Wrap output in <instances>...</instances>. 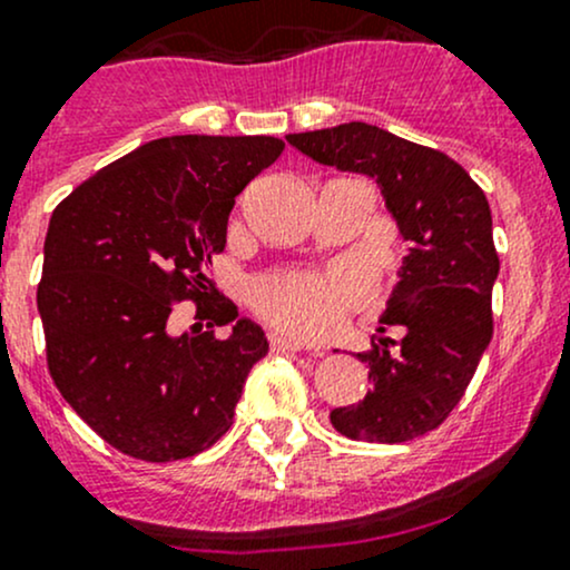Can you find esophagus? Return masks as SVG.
Returning <instances> with one entry per match:
<instances>
[{
	"label": "esophagus",
	"instance_id": "obj_1",
	"mask_svg": "<svg viewBox=\"0 0 570 570\" xmlns=\"http://www.w3.org/2000/svg\"><path fill=\"white\" fill-rule=\"evenodd\" d=\"M268 345H272V351H304V345L298 340H291V336H283V334H268ZM315 356H323V351H315Z\"/></svg>",
	"mask_w": 570,
	"mask_h": 570
}]
</instances>
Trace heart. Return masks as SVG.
I'll use <instances>...</instances> for the list:
<instances>
[{"label":"heart","mask_w":570,"mask_h":570,"mask_svg":"<svg viewBox=\"0 0 570 570\" xmlns=\"http://www.w3.org/2000/svg\"><path fill=\"white\" fill-rule=\"evenodd\" d=\"M364 287L351 274L285 272L263 277L249 291V302L263 321L293 336L334 332L342 312L356 307Z\"/></svg>","instance_id":"obj_1"}]
</instances>
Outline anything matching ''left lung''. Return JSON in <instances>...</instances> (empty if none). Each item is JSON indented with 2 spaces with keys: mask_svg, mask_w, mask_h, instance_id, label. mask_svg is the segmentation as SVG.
<instances>
[{
  "mask_svg": "<svg viewBox=\"0 0 570 570\" xmlns=\"http://www.w3.org/2000/svg\"><path fill=\"white\" fill-rule=\"evenodd\" d=\"M287 144L323 165L377 179L400 234L413 247L381 317L370 385L358 405L332 410L351 440L405 443L438 430L459 405L492 340V285L500 258L483 189L443 151L364 121L296 132ZM396 327L403 336L382 334Z\"/></svg>",
  "mask_w": 570,
  "mask_h": 570,
  "instance_id": "obj_1",
  "label": "left lung"
}]
</instances>
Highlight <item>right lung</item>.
<instances>
[{
	"label": "right lung",
	"mask_w": 570,
	"mask_h": 570,
	"mask_svg": "<svg viewBox=\"0 0 570 570\" xmlns=\"http://www.w3.org/2000/svg\"><path fill=\"white\" fill-rule=\"evenodd\" d=\"M283 149L272 136L157 138L53 209L38 285L48 372L121 454L176 462L230 430L268 342L206 268L225 249L236 195ZM181 301L196 304L206 333L169 334ZM225 322L235 332L219 341L213 326Z\"/></svg>",
	"instance_id": "1"
}]
</instances>
